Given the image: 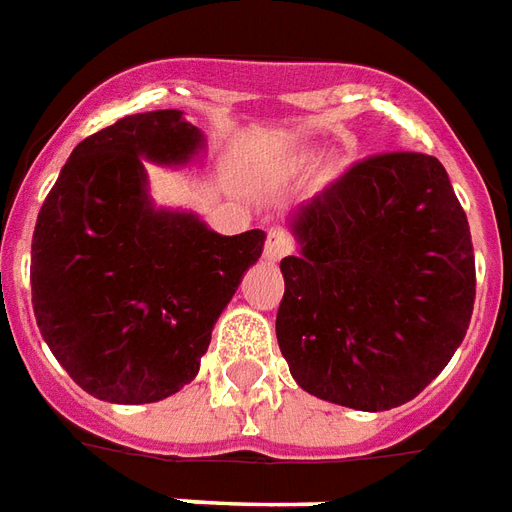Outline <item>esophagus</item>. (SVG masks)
<instances>
[{"label":"esophagus","mask_w":512,"mask_h":512,"mask_svg":"<svg viewBox=\"0 0 512 512\" xmlns=\"http://www.w3.org/2000/svg\"><path fill=\"white\" fill-rule=\"evenodd\" d=\"M290 252V241L282 233H271L266 241V249H263V257L268 263H279L282 257Z\"/></svg>","instance_id":"esophagus-1"}]
</instances>
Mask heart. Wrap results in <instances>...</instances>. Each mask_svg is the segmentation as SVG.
Masks as SVG:
<instances>
[{
    "mask_svg": "<svg viewBox=\"0 0 512 512\" xmlns=\"http://www.w3.org/2000/svg\"><path fill=\"white\" fill-rule=\"evenodd\" d=\"M315 153H304V156L299 158V164L301 167H310V164H315ZM343 172L345 167L340 164V161H334V164H329V167L323 169V175H321V183H334V180H340L343 178Z\"/></svg>",
    "mask_w": 512,
    "mask_h": 512,
    "instance_id": "heart-1",
    "label": "heart"
}]
</instances>
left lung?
Segmentation results:
<instances>
[{
	"label": "left lung",
	"mask_w": 512,
	"mask_h": 512,
	"mask_svg": "<svg viewBox=\"0 0 512 512\" xmlns=\"http://www.w3.org/2000/svg\"><path fill=\"white\" fill-rule=\"evenodd\" d=\"M279 351L310 395L389 411L447 367L474 307L469 222L439 158L386 153L290 211Z\"/></svg>",
	"instance_id": "1"
}]
</instances>
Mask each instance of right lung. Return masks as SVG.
<instances>
[{"label": "right lung", "mask_w": 512, "mask_h": 512, "mask_svg": "<svg viewBox=\"0 0 512 512\" xmlns=\"http://www.w3.org/2000/svg\"><path fill=\"white\" fill-rule=\"evenodd\" d=\"M205 134L180 109L128 115L73 147L32 235V307L65 373L106 403L142 406L200 373L263 230L219 235L200 213L156 205L147 164L180 169Z\"/></svg>", "instance_id": "1"}]
</instances>
